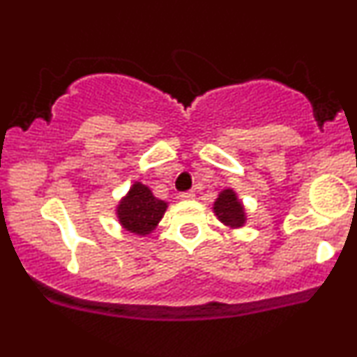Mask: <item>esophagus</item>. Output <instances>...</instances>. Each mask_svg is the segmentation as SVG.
<instances>
[{"instance_id":"esophagus-1","label":"esophagus","mask_w":357,"mask_h":357,"mask_svg":"<svg viewBox=\"0 0 357 357\" xmlns=\"http://www.w3.org/2000/svg\"><path fill=\"white\" fill-rule=\"evenodd\" d=\"M179 197H181V199H192V197H195V192L183 191V192H179Z\"/></svg>"}]
</instances>
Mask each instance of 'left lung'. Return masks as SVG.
<instances>
[{"label": "left lung", "instance_id": "left-lung-1", "mask_svg": "<svg viewBox=\"0 0 357 357\" xmlns=\"http://www.w3.org/2000/svg\"><path fill=\"white\" fill-rule=\"evenodd\" d=\"M214 213L220 221L231 227H241L244 225L243 206L236 197L234 191L225 190L214 203Z\"/></svg>", "mask_w": 357, "mask_h": 357}]
</instances>
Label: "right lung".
Listing matches in <instances>:
<instances>
[{"label": "right lung", "mask_w": 357, "mask_h": 357, "mask_svg": "<svg viewBox=\"0 0 357 357\" xmlns=\"http://www.w3.org/2000/svg\"><path fill=\"white\" fill-rule=\"evenodd\" d=\"M166 203L156 199L148 186L136 183L118 206V218L123 227L135 234H148L160 222Z\"/></svg>", "instance_id": "obj_1"}]
</instances>
